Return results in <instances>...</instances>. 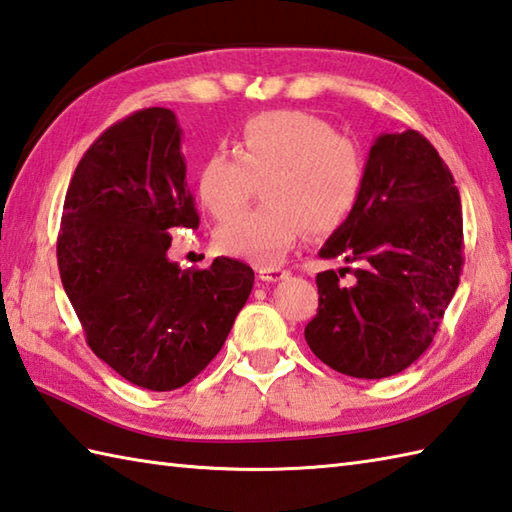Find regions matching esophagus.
<instances>
[{"instance_id": "34e87169", "label": "esophagus", "mask_w": 512, "mask_h": 512, "mask_svg": "<svg viewBox=\"0 0 512 512\" xmlns=\"http://www.w3.org/2000/svg\"><path fill=\"white\" fill-rule=\"evenodd\" d=\"M257 273L262 282H282V279H286L290 275L286 268H279V266H262Z\"/></svg>"}]
</instances>
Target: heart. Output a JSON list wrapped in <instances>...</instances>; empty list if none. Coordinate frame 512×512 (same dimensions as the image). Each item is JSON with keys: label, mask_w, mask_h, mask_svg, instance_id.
I'll return each instance as SVG.
<instances>
[{"label": "heart", "mask_w": 512, "mask_h": 512, "mask_svg": "<svg viewBox=\"0 0 512 512\" xmlns=\"http://www.w3.org/2000/svg\"><path fill=\"white\" fill-rule=\"evenodd\" d=\"M255 182H262L266 202L219 228L217 246L273 266L308 228L328 233L353 213L364 186L362 150L322 117L270 110L246 119L233 153H208L195 175L199 202L217 219L235 217L253 197Z\"/></svg>", "instance_id": "b5f03b06"}]
</instances>
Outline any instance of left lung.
Listing matches in <instances>:
<instances>
[{
    "label": "left lung",
    "mask_w": 512,
    "mask_h": 512,
    "mask_svg": "<svg viewBox=\"0 0 512 512\" xmlns=\"http://www.w3.org/2000/svg\"><path fill=\"white\" fill-rule=\"evenodd\" d=\"M462 199L444 159L417 130L379 135L366 159L357 206L319 250L359 262L317 275L319 308L304 337L337 373H402L433 342L464 264ZM348 270V268H346Z\"/></svg>",
    "instance_id": "left-lung-1"
}]
</instances>
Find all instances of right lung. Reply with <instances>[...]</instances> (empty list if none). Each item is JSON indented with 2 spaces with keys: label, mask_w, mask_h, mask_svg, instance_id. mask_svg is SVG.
Wrapping results in <instances>:
<instances>
[{
  "label": "right lung",
  "mask_w": 512,
  "mask_h": 512,
  "mask_svg": "<svg viewBox=\"0 0 512 512\" xmlns=\"http://www.w3.org/2000/svg\"><path fill=\"white\" fill-rule=\"evenodd\" d=\"M182 128L144 108L104 130L64 199L57 264L93 353L130 384L175 390L222 350L253 290L248 264L204 270L168 259L173 228H197Z\"/></svg>",
  "instance_id": "right-lung-1"
}]
</instances>
